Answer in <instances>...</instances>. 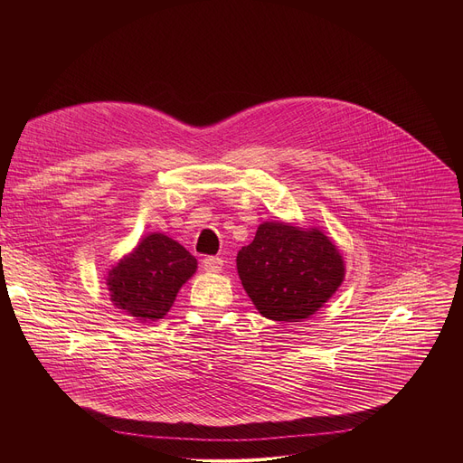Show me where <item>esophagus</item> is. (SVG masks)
Here are the masks:
<instances>
[{
	"mask_svg": "<svg viewBox=\"0 0 463 463\" xmlns=\"http://www.w3.org/2000/svg\"><path fill=\"white\" fill-rule=\"evenodd\" d=\"M203 269L207 273H220L223 269V260L220 256L203 258Z\"/></svg>",
	"mask_w": 463,
	"mask_h": 463,
	"instance_id": "obj_1",
	"label": "esophagus"
}]
</instances>
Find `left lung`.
<instances>
[{
	"label": "left lung",
	"mask_w": 463,
	"mask_h": 463,
	"mask_svg": "<svg viewBox=\"0 0 463 463\" xmlns=\"http://www.w3.org/2000/svg\"><path fill=\"white\" fill-rule=\"evenodd\" d=\"M238 275L256 309L268 318L298 322L327 302L345 279L337 247L318 229L268 222L236 256Z\"/></svg>",
	"instance_id": "left-lung-1"
}]
</instances>
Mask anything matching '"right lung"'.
<instances>
[{"label": "right lung", "instance_id": "add662e5", "mask_svg": "<svg viewBox=\"0 0 463 463\" xmlns=\"http://www.w3.org/2000/svg\"><path fill=\"white\" fill-rule=\"evenodd\" d=\"M195 268V258L175 240L150 234L117 263L106 284L118 309L141 322H152L168 313Z\"/></svg>", "mask_w": 463, "mask_h": 463}]
</instances>
